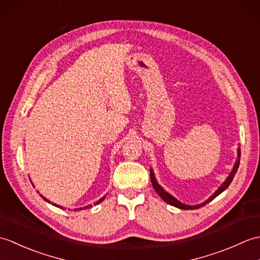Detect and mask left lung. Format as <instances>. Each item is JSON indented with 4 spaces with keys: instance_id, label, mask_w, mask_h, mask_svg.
I'll list each match as a JSON object with an SVG mask.
<instances>
[{
    "instance_id": "obj_1",
    "label": "left lung",
    "mask_w": 260,
    "mask_h": 260,
    "mask_svg": "<svg viewBox=\"0 0 260 260\" xmlns=\"http://www.w3.org/2000/svg\"><path fill=\"white\" fill-rule=\"evenodd\" d=\"M237 154H238V156H237L236 163H235V165H234V169H233V171H231V172H230L228 178L225 179V181L223 182V183L219 186V189H218L217 191H215V192L213 193V194L208 199V200H206V201L200 203V204H197V206H186V204L180 202L179 200H176V199H175L173 196H171L170 193H168L167 191H165V190L163 189V187H162L161 185H159V184L157 183V181H156V179H155V175H154L153 170L151 169V170H150V173H151V182H152V185H153V187H154V190H155V191L157 192V194L163 199V201H165L167 203L171 204V206L176 207V208L182 209V210L199 209V208H201V207H203V206H206V204L209 203L210 201H212L215 197H218V196L220 194V193H222V192L230 185L231 181L234 180V176H235V174L237 173V171H238V168H239V163H240V148H239V147H238V150H237Z\"/></svg>"
}]
</instances>
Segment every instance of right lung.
I'll return each instance as SVG.
<instances>
[{
  "label": "right lung",
  "instance_id": "1",
  "mask_svg": "<svg viewBox=\"0 0 260 260\" xmlns=\"http://www.w3.org/2000/svg\"><path fill=\"white\" fill-rule=\"evenodd\" d=\"M40 197L41 198H43V200H45V201H47V202H49V203H51V204H53V206H56V207H59V208H61V209H63L62 207H60V206H58V204H54V203H52V202H50V201H49L48 200V199H46L45 197H43V196H41L40 194ZM104 199H105V197H103L102 199H99V200L96 202V203H101V202H103V200H104ZM89 207H91V206H87V207H84V209H87V208H89ZM76 210V211H80V210H82V208H77V209H75Z\"/></svg>",
  "mask_w": 260,
  "mask_h": 260
}]
</instances>
